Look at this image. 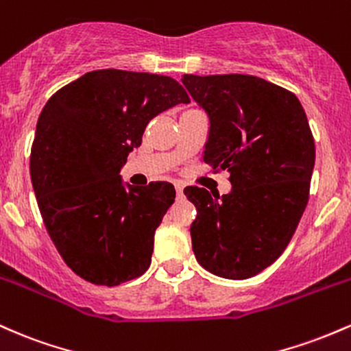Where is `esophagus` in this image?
I'll list each match as a JSON object with an SVG mask.
<instances>
[{
  "label": "esophagus",
  "instance_id": "34e87169",
  "mask_svg": "<svg viewBox=\"0 0 351 351\" xmlns=\"http://www.w3.org/2000/svg\"><path fill=\"white\" fill-rule=\"evenodd\" d=\"M176 194H177V199H182L184 195V186L180 182L176 184Z\"/></svg>",
  "mask_w": 351,
  "mask_h": 351
}]
</instances>
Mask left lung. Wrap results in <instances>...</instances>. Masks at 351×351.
Instances as JSON below:
<instances>
[{
	"mask_svg": "<svg viewBox=\"0 0 351 351\" xmlns=\"http://www.w3.org/2000/svg\"><path fill=\"white\" fill-rule=\"evenodd\" d=\"M182 84L210 121L204 162L232 184L222 197L184 189L197 208L192 250L210 274L250 278L280 257L308 202V119L293 93L257 76L184 74Z\"/></svg>",
	"mask_w": 351,
	"mask_h": 351,
	"instance_id": "obj_1",
	"label": "left lung"
}]
</instances>
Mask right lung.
<instances>
[{
	"label": "right lung",
	"instance_id": "obj_1",
	"mask_svg": "<svg viewBox=\"0 0 351 351\" xmlns=\"http://www.w3.org/2000/svg\"><path fill=\"white\" fill-rule=\"evenodd\" d=\"M182 102H191L186 89L169 76L97 69L59 89L39 114L31 182L51 240L84 280L116 287L151 265L176 189L124 186L119 172L149 121Z\"/></svg>",
	"mask_w": 351,
	"mask_h": 351
}]
</instances>
